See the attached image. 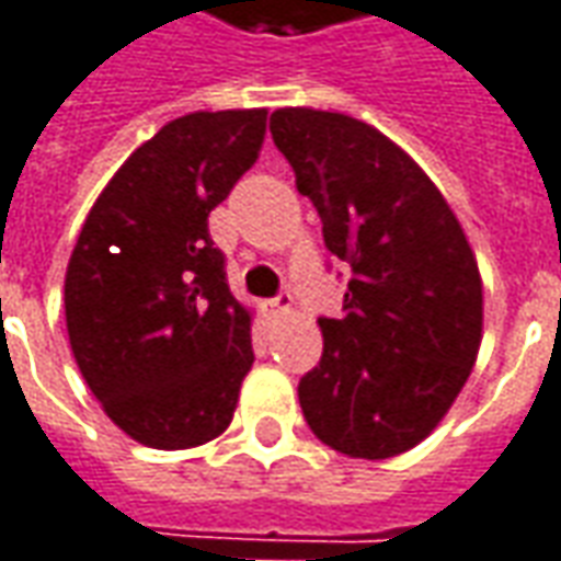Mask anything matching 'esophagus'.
Returning a JSON list of instances; mask_svg holds the SVG:
<instances>
[{
	"label": "esophagus",
	"mask_w": 561,
	"mask_h": 561,
	"mask_svg": "<svg viewBox=\"0 0 561 561\" xmlns=\"http://www.w3.org/2000/svg\"><path fill=\"white\" fill-rule=\"evenodd\" d=\"M263 310H266V317L270 319H282L288 310H291V298H288V295H279V298L266 300V304H263Z\"/></svg>",
	"instance_id": "esophagus-1"
}]
</instances>
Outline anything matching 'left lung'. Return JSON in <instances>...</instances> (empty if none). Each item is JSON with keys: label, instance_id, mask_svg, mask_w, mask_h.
<instances>
[{"label": "left lung", "instance_id": "8db88e82", "mask_svg": "<svg viewBox=\"0 0 561 561\" xmlns=\"http://www.w3.org/2000/svg\"><path fill=\"white\" fill-rule=\"evenodd\" d=\"M273 142L351 263L339 319H319L322 359L300 378L313 435L354 459H391L432 435L472 373L484 295L447 198L376 126L279 107Z\"/></svg>", "mask_w": 561, "mask_h": 561}]
</instances>
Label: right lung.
Returning <instances> with one entry per match:
<instances>
[{"instance_id": "right-lung-1", "label": "right lung", "mask_w": 561, "mask_h": 561, "mask_svg": "<svg viewBox=\"0 0 561 561\" xmlns=\"http://www.w3.org/2000/svg\"><path fill=\"white\" fill-rule=\"evenodd\" d=\"M263 136L266 107L170 121L111 176L73 244V359L107 419L154 450L222 435L251 373V310L226 285L207 217Z\"/></svg>"}]
</instances>
